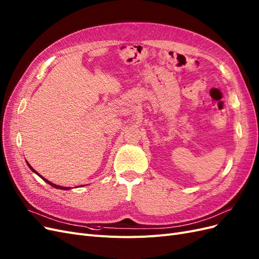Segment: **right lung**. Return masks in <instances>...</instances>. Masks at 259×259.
<instances>
[{"label":"right lung","instance_id":"1","mask_svg":"<svg viewBox=\"0 0 259 259\" xmlns=\"http://www.w3.org/2000/svg\"><path fill=\"white\" fill-rule=\"evenodd\" d=\"M27 164L29 165V168H30V169H31V170H32L33 172H35L36 174H38V173H37V172H36V171H35L34 169H33V168H32V166H31V165L29 164V162H28V161H27ZM38 177H40V179H41V180H44V181H45L46 183H48V184H49V185H51V186H53V187H55V188H58V189H64V190H66V189H70V187H62V186H59V185H56V184H54V183H52V182H49L48 180H46L45 178H43V177H41V175H40V174H38Z\"/></svg>","mask_w":259,"mask_h":259}]
</instances>
